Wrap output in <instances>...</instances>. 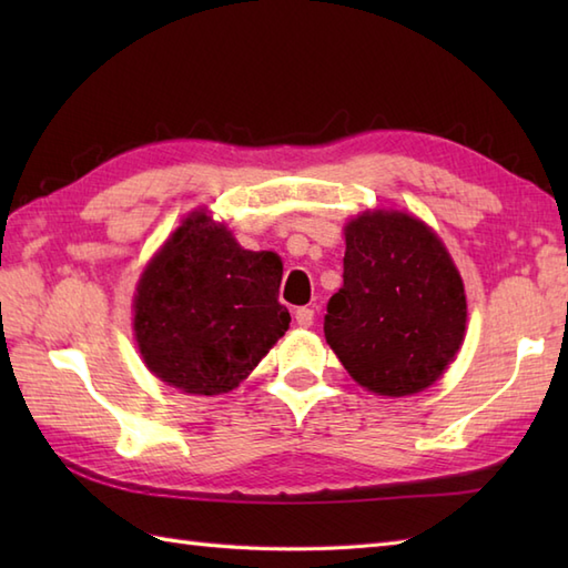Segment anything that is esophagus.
I'll return each instance as SVG.
<instances>
[{"label":"esophagus","instance_id":"obj_1","mask_svg":"<svg viewBox=\"0 0 568 568\" xmlns=\"http://www.w3.org/2000/svg\"><path fill=\"white\" fill-rule=\"evenodd\" d=\"M295 322L300 324V327H312V322H315V310L300 307V310L295 312Z\"/></svg>","mask_w":568,"mask_h":568}]
</instances>
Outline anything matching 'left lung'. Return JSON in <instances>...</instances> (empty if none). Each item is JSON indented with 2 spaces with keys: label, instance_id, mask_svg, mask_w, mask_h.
<instances>
[{
  "label": "left lung",
  "instance_id": "left-lung-1",
  "mask_svg": "<svg viewBox=\"0 0 568 568\" xmlns=\"http://www.w3.org/2000/svg\"><path fill=\"white\" fill-rule=\"evenodd\" d=\"M344 285L324 339L361 388L383 397L427 390L466 336V291L449 248L405 210L376 207L344 224Z\"/></svg>",
  "mask_w": 568,
  "mask_h": 568
}]
</instances>
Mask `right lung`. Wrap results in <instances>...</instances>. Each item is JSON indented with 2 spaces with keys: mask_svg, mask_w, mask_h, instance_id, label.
Segmentation results:
<instances>
[{
  "mask_svg": "<svg viewBox=\"0 0 568 568\" xmlns=\"http://www.w3.org/2000/svg\"><path fill=\"white\" fill-rule=\"evenodd\" d=\"M281 277L277 253L244 248L207 207L192 210L139 275L131 324L143 364L180 393L234 390L291 327Z\"/></svg>",
  "mask_w": 568,
  "mask_h": 568,
  "instance_id": "obj_1",
  "label": "right lung"
}]
</instances>
